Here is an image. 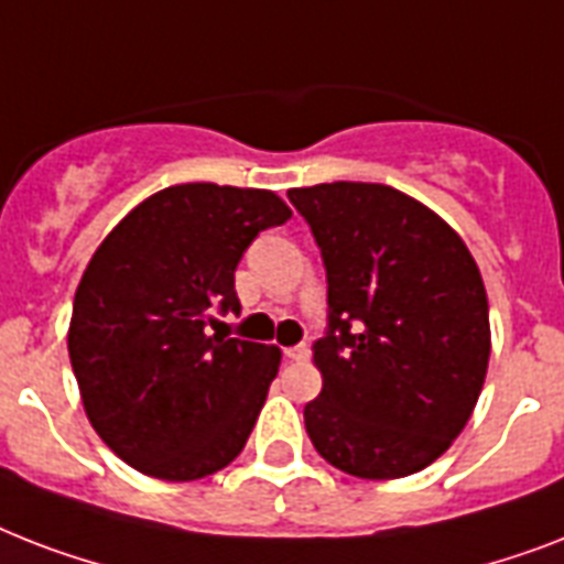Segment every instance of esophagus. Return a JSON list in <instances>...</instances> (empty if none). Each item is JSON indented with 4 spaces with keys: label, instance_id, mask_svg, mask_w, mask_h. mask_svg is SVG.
Returning a JSON list of instances; mask_svg holds the SVG:
<instances>
[{
    "label": "esophagus",
    "instance_id": "esophagus-1",
    "mask_svg": "<svg viewBox=\"0 0 564 564\" xmlns=\"http://www.w3.org/2000/svg\"><path fill=\"white\" fill-rule=\"evenodd\" d=\"M283 357L286 360H307L310 348L307 345H292V348H283Z\"/></svg>",
    "mask_w": 564,
    "mask_h": 564
}]
</instances>
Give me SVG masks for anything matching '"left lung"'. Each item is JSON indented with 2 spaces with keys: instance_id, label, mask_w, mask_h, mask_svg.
I'll use <instances>...</instances> for the list:
<instances>
[{
  "instance_id": "8db88e82",
  "label": "left lung",
  "mask_w": 564,
  "mask_h": 564,
  "mask_svg": "<svg viewBox=\"0 0 564 564\" xmlns=\"http://www.w3.org/2000/svg\"><path fill=\"white\" fill-rule=\"evenodd\" d=\"M327 272L322 392L307 436L339 471L398 480L436 463L471 419L489 369V299L463 237L386 184L290 189Z\"/></svg>"
}]
</instances>
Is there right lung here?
<instances>
[{"label": "right lung", "instance_id": "right-lung-1", "mask_svg": "<svg viewBox=\"0 0 564 564\" xmlns=\"http://www.w3.org/2000/svg\"><path fill=\"white\" fill-rule=\"evenodd\" d=\"M292 210L272 189L178 184L140 202L84 269L69 362L93 430L158 480H202L246 447L281 351L210 334L239 313L237 263Z\"/></svg>", "mask_w": 564, "mask_h": 564}]
</instances>
